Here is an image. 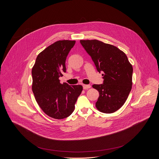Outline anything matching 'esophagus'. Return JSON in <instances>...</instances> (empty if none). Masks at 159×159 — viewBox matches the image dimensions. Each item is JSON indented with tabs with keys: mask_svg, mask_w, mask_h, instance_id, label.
Masks as SVG:
<instances>
[{
	"mask_svg": "<svg viewBox=\"0 0 159 159\" xmlns=\"http://www.w3.org/2000/svg\"><path fill=\"white\" fill-rule=\"evenodd\" d=\"M91 86L90 85H87V84H84L83 85V89H84V90H86V89H89V88H91Z\"/></svg>",
	"mask_w": 159,
	"mask_h": 159,
	"instance_id": "obj_1",
	"label": "esophagus"
}]
</instances>
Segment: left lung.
I'll list each match as a JSON object with an SVG mask.
<instances>
[{"instance_id": "1", "label": "left lung", "mask_w": 159, "mask_h": 159, "mask_svg": "<svg viewBox=\"0 0 159 159\" xmlns=\"http://www.w3.org/2000/svg\"><path fill=\"white\" fill-rule=\"evenodd\" d=\"M97 71L102 72L103 83L92 87L99 92L97 109L112 113L120 108L127 100L132 87L133 67L126 54L115 46L97 40H81Z\"/></svg>"}]
</instances>
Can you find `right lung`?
Instances as JSON below:
<instances>
[{
    "instance_id": "right-lung-1",
    "label": "right lung",
    "mask_w": 159,
    "mask_h": 159,
    "mask_svg": "<svg viewBox=\"0 0 159 159\" xmlns=\"http://www.w3.org/2000/svg\"><path fill=\"white\" fill-rule=\"evenodd\" d=\"M75 40H59L48 46L37 57L32 69V89L35 100L49 117L62 119L75 110L81 85L61 84L59 78L66 72V61Z\"/></svg>"
}]
</instances>
